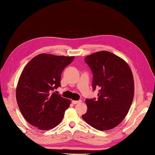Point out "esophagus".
I'll use <instances>...</instances> for the list:
<instances>
[{"instance_id": "34e87169", "label": "esophagus", "mask_w": 155, "mask_h": 155, "mask_svg": "<svg viewBox=\"0 0 155 155\" xmlns=\"http://www.w3.org/2000/svg\"><path fill=\"white\" fill-rule=\"evenodd\" d=\"M81 100H79V101H75V100H72V103L73 104H74V105H76V104H79V103H81Z\"/></svg>"}]
</instances>
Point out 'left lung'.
I'll return each mask as SVG.
<instances>
[{
	"mask_svg": "<svg viewBox=\"0 0 155 155\" xmlns=\"http://www.w3.org/2000/svg\"><path fill=\"white\" fill-rule=\"evenodd\" d=\"M85 60L93 73L94 90L100 89L97 100H85L88 109L82 118L96 129L110 130L124 120L133 103V72L125 60L110 51H97Z\"/></svg>",
	"mask_w": 155,
	"mask_h": 155,
	"instance_id": "1",
	"label": "left lung"
}]
</instances>
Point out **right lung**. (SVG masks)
I'll return each mask as SVG.
<instances>
[{
	"mask_svg": "<svg viewBox=\"0 0 155 155\" xmlns=\"http://www.w3.org/2000/svg\"><path fill=\"white\" fill-rule=\"evenodd\" d=\"M74 56L40 54L23 69L16 88V100L21 114L31 125L49 130L62 121L70 100L53 92L61 86L63 70Z\"/></svg>",
	"mask_w": 155,
	"mask_h": 155,
	"instance_id": "add662e5",
	"label": "right lung"
}]
</instances>
